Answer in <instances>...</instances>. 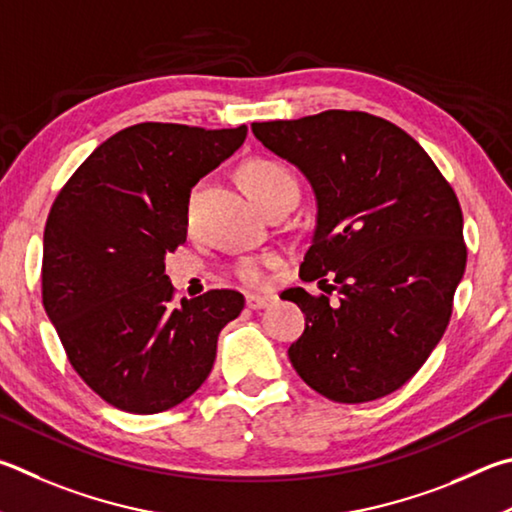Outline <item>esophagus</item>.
Returning <instances> with one entry per match:
<instances>
[{"label": "esophagus", "mask_w": 512, "mask_h": 512, "mask_svg": "<svg viewBox=\"0 0 512 512\" xmlns=\"http://www.w3.org/2000/svg\"><path fill=\"white\" fill-rule=\"evenodd\" d=\"M275 302V295H257V293H250L246 295V306L248 309H268Z\"/></svg>", "instance_id": "obj_1"}]
</instances>
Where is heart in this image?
I'll return each mask as SVG.
<instances>
[{
    "instance_id": "obj_1",
    "label": "heart",
    "mask_w": 512,
    "mask_h": 512,
    "mask_svg": "<svg viewBox=\"0 0 512 512\" xmlns=\"http://www.w3.org/2000/svg\"><path fill=\"white\" fill-rule=\"evenodd\" d=\"M239 181L241 188L253 199L259 208H266L268 203L280 199L286 192L297 190V179L295 174L288 170V167L277 161L268 159V156H255V159H248L239 170ZM277 259L273 255L264 257H244L239 259L235 266V275L244 284L257 286L264 282L266 268L273 266Z\"/></svg>"
}]
</instances>
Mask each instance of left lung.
<instances>
[{
  "mask_svg": "<svg viewBox=\"0 0 512 512\" xmlns=\"http://www.w3.org/2000/svg\"><path fill=\"white\" fill-rule=\"evenodd\" d=\"M250 127L318 199L300 280L327 286L284 291L306 315L288 347L295 371L336 403L396 392L439 345L466 271L457 194L410 134L367 111Z\"/></svg>",
  "mask_w": 512,
  "mask_h": 512,
  "instance_id": "8db88e82",
  "label": "left lung"
}]
</instances>
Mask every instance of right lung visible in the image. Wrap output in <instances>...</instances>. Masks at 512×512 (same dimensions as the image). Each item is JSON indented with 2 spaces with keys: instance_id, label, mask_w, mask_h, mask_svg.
<instances>
[{
  "instance_id": "1",
  "label": "right lung",
  "mask_w": 512,
  "mask_h": 512,
  "mask_svg": "<svg viewBox=\"0 0 512 512\" xmlns=\"http://www.w3.org/2000/svg\"><path fill=\"white\" fill-rule=\"evenodd\" d=\"M246 125L138 123L107 138L55 197L44 226L42 302L71 367L132 414L190 398L244 295L215 288L176 306L165 255L185 241L188 197L244 143Z\"/></svg>"
}]
</instances>
